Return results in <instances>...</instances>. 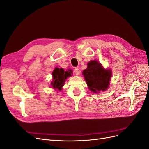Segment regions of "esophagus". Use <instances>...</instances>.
<instances>
[{"mask_svg":"<svg viewBox=\"0 0 149 149\" xmlns=\"http://www.w3.org/2000/svg\"><path fill=\"white\" fill-rule=\"evenodd\" d=\"M74 73H75L76 74L79 75L80 74V70H79V69L77 68H76L74 69Z\"/></svg>","mask_w":149,"mask_h":149,"instance_id":"34e87169","label":"esophagus"}]
</instances>
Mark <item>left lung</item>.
<instances>
[{"label": "left lung", "mask_w": 149, "mask_h": 149, "mask_svg": "<svg viewBox=\"0 0 149 149\" xmlns=\"http://www.w3.org/2000/svg\"><path fill=\"white\" fill-rule=\"evenodd\" d=\"M90 91L94 93L104 91L109 86L112 76L111 70L104 69L97 60H91L83 72Z\"/></svg>", "instance_id": "8db88e82"}]
</instances>
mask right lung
Instances as JSON below:
<instances>
[{"label": "right lung", "mask_w": 149, "mask_h": 149, "mask_svg": "<svg viewBox=\"0 0 149 149\" xmlns=\"http://www.w3.org/2000/svg\"><path fill=\"white\" fill-rule=\"evenodd\" d=\"M73 73L71 70L68 69L67 71H65L64 69L55 68V70L52 72L53 81L51 82L52 87L55 89L61 91L62 87L63 86L67 78L70 77Z\"/></svg>", "instance_id": "1"}]
</instances>
